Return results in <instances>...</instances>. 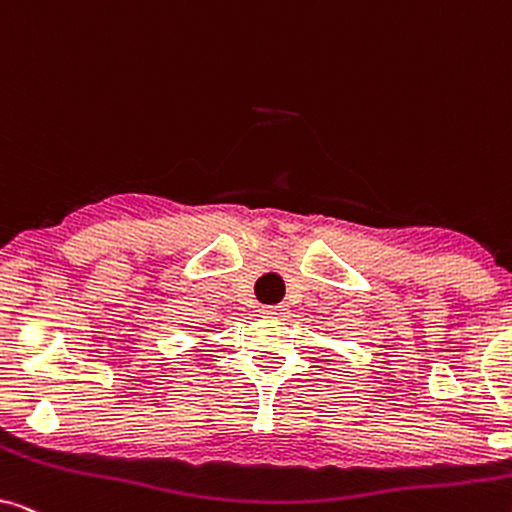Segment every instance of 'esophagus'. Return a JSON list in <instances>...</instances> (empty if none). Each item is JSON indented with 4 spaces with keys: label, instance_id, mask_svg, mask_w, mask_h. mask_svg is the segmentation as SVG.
Returning <instances> with one entry per match:
<instances>
[{
    "label": "esophagus",
    "instance_id": "1",
    "mask_svg": "<svg viewBox=\"0 0 512 512\" xmlns=\"http://www.w3.org/2000/svg\"><path fill=\"white\" fill-rule=\"evenodd\" d=\"M263 314H268V317H277V314H282L279 307H263Z\"/></svg>",
    "mask_w": 512,
    "mask_h": 512
}]
</instances>
